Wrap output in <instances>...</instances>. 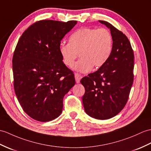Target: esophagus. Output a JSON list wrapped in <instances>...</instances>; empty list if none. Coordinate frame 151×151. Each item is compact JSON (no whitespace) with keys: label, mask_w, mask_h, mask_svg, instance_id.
Here are the masks:
<instances>
[{"label":"esophagus","mask_w":151,"mask_h":151,"mask_svg":"<svg viewBox=\"0 0 151 151\" xmlns=\"http://www.w3.org/2000/svg\"><path fill=\"white\" fill-rule=\"evenodd\" d=\"M75 80H76V82L77 83H80V79H81L82 78V76L80 75V74H78V73H75Z\"/></svg>","instance_id":"1"}]
</instances>
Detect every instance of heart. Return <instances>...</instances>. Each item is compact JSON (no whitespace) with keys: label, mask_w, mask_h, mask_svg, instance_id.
I'll list each match as a JSON object with an SVG mask.
<instances>
[{"label":"heart","mask_w":151,"mask_h":151,"mask_svg":"<svg viewBox=\"0 0 151 151\" xmlns=\"http://www.w3.org/2000/svg\"><path fill=\"white\" fill-rule=\"evenodd\" d=\"M113 48V38L104 28L84 27L76 31L69 37V43H61L58 51L62 62L71 67L75 60L80 59L73 66L75 71L87 73L94 68H100L106 62Z\"/></svg>","instance_id":"obj_1"}]
</instances>
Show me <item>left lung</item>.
Listing matches in <instances>:
<instances>
[{
	"mask_svg": "<svg viewBox=\"0 0 151 151\" xmlns=\"http://www.w3.org/2000/svg\"><path fill=\"white\" fill-rule=\"evenodd\" d=\"M110 29L113 48L105 64L80 80L85 87L82 102L86 113L99 120L115 116L123 109L134 80V53L130 42L122 31L106 21Z\"/></svg>",
	"mask_w": 151,
	"mask_h": 151,
	"instance_id": "1",
	"label": "left lung"
}]
</instances>
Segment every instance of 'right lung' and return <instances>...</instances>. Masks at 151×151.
<instances>
[{"label":"right lung","instance_id":"right-lung-1","mask_svg":"<svg viewBox=\"0 0 151 151\" xmlns=\"http://www.w3.org/2000/svg\"><path fill=\"white\" fill-rule=\"evenodd\" d=\"M77 22L43 20L22 33L13 57L14 89L25 113L39 122L58 117L63 99L74 86L72 71L63 63L58 47Z\"/></svg>","mask_w":151,"mask_h":151}]
</instances>
